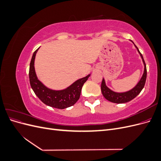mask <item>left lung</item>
I'll return each instance as SVG.
<instances>
[{
    "instance_id": "8db88e82",
    "label": "left lung",
    "mask_w": 161,
    "mask_h": 161,
    "mask_svg": "<svg viewBox=\"0 0 161 161\" xmlns=\"http://www.w3.org/2000/svg\"><path fill=\"white\" fill-rule=\"evenodd\" d=\"M137 48V50L138 52L140 53V56L142 57V61L144 62V72L143 76L142 77V79L140 80V82L138 83V85H136L134 89L125 92H122V93H118V92H115L114 91H111L108 86L105 85V80L103 79V80H102L101 82V89L102 94L104 96L105 98L111 102H113V103H127V102L132 100L134 99L135 97L137 96L141 91L144 88V86L145 85V82L146 80H147V66H146V64L144 58L142 57V53H141L138 50V48L135 46Z\"/></svg>"
}]
</instances>
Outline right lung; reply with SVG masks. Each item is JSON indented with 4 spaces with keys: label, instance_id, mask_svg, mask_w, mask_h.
Segmentation results:
<instances>
[{
    "label": "right lung",
    "instance_id": "obj_1",
    "mask_svg": "<svg viewBox=\"0 0 161 161\" xmlns=\"http://www.w3.org/2000/svg\"><path fill=\"white\" fill-rule=\"evenodd\" d=\"M38 49L33 53L29 72L30 85L35 94L43 103L54 108L62 109L75 104L80 98L82 87L90 75L76 80L66 89L53 91L47 89L37 79L34 69V60Z\"/></svg>",
    "mask_w": 161,
    "mask_h": 161
}]
</instances>
